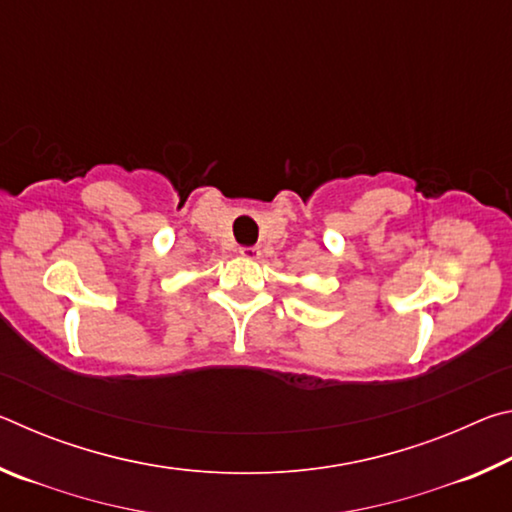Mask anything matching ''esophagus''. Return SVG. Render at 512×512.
Returning <instances> with one entry per match:
<instances>
[{"instance_id": "1", "label": "esophagus", "mask_w": 512, "mask_h": 512, "mask_svg": "<svg viewBox=\"0 0 512 512\" xmlns=\"http://www.w3.org/2000/svg\"><path fill=\"white\" fill-rule=\"evenodd\" d=\"M239 255L246 259H257L259 255H262V250H259L257 246H244V248H239Z\"/></svg>"}]
</instances>
